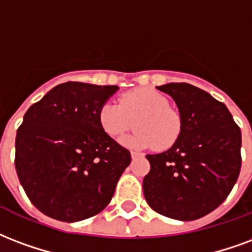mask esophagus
<instances>
[{
	"mask_svg": "<svg viewBox=\"0 0 252 252\" xmlns=\"http://www.w3.org/2000/svg\"><path fill=\"white\" fill-rule=\"evenodd\" d=\"M139 156H141V154H139V152H131L132 159H136V158H139Z\"/></svg>",
	"mask_w": 252,
	"mask_h": 252,
	"instance_id": "esophagus-1",
	"label": "esophagus"
}]
</instances>
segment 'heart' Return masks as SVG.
Listing matches in <instances>:
<instances>
[{
    "label": "heart",
    "mask_w": 252,
    "mask_h": 252,
    "mask_svg": "<svg viewBox=\"0 0 252 252\" xmlns=\"http://www.w3.org/2000/svg\"><path fill=\"white\" fill-rule=\"evenodd\" d=\"M137 131L123 143L132 148L164 151L172 147L182 132V117L168 107V100L152 89L139 88L126 92L119 104L105 102L98 111V123L102 131L112 139H119L133 128Z\"/></svg>",
    "instance_id": "b5f03b06"
}]
</instances>
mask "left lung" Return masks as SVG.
Segmentation results:
<instances>
[{"label":"left lung","mask_w":252,"mask_h":252,"mask_svg":"<svg viewBox=\"0 0 252 252\" xmlns=\"http://www.w3.org/2000/svg\"><path fill=\"white\" fill-rule=\"evenodd\" d=\"M172 97L182 117L176 143L147 155L151 171L143 191L152 210L176 220H195L224 202L242 165V133L224 104L187 83L156 87Z\"/></svg>","instance_id":"left-lung-1"}]
</instances>
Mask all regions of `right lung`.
I'll use <instances>...</instances> for the list:
<instances>
[{
    "label": "right lung",
    "mask_w": 252,
    "mask_h": 252,
    "mask_svg": "<svg viewBox=\"0 0 252 252\" xmlns=\"http://www.w3.org/2000/svg\"><path fill=\"white\" fill-rule=\"evenodd\" d=\"M116 85L60 84L25 113L16 136V171L33 206L79 221L101 212L131 163L129 151L102 131L98 111Z\"/></svg>",
    "instance_id": "right-lung-1"
}]
</instances>
